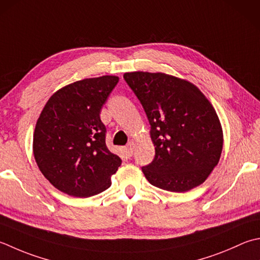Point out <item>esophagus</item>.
<instances>
[{
	"mask_svg": "<svg viewBox=\"0 0 260 260\" xmlns=\"http://www.w3.org/2000/svg\"><path fill=\"white\" fill-rule=\"evenodd\" d=\"M133 150H134V143H133V142H131V143L124 149L125 154L128 157H131L132 155H133Z\"/></svg>",
	"mask_w": 260,
	"mask_h": 260,
	"instance_id": "esophagus-1",
	"label": "esophagus"
}]
</instances>
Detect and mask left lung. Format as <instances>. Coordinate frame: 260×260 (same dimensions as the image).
Returning a JSON list of instances; mask_svg holds the SVG:
<instances>
[{"label": "left lung", "instance_id": "obj_1", "mask_svg": "<svg viewBox=\"0 0 260 260\" xmlns=\"http://www.w3.org/2000/svg\"><path fill=\"white\" fill-rule=\"evenodd\" d=\"M124 79L151 125L155 155L142 171L151 185L184 192L202 185L218 164L223 131L215 109L195 84L166 73L128 72Z\"/></svg>", "mask_w": 260, "mask_h": 260}]
</instances>
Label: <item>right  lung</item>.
Returning <instances> with one entry per match:
<instances>
[{"mask_svg":"<svg viewBox=\"0 0 260 260\" xmlns=\"http://www.w3.org/2000/svg\"><path fill=\"white\" fill-rule=\"evenodd\" d=\"M119 78L76 81L50 96L34 132L32 150L42 174L64 194L90 197L106 190L121 160L106 146L101 107Z\"/></svg>","mask_w":260,"mask_h":260,"instance_id":"add662e5","label":"right lung"}]
</instances>
